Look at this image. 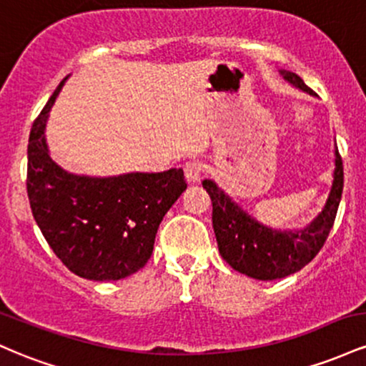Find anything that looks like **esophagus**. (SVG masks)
<instances>
[{"mask_svg":"<svg viewBox=\"0 0 366 366\" xmlns=\"http://www.w3.org/2000/svg\"><path fill=\"white\" fill-rule=\"evenodd\" d=\"M184 175H186V180L189 184L199 182L201 179V165L197 162H187L184 165Z\"/></svg>","mask_w":366,"mask_h":366,"instance_id":"esophagus-1","label":"esophagus"}]
</instances>
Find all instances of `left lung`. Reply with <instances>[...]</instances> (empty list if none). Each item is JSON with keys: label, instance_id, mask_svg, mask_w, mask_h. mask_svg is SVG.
I'll return each mask as SVG.
<instances>
[{"label": "left lung", "instance_id": "1", "mask_svg": "<svg viewBox=\"0 0 366 366\" xmlns=\"http://www.w3.org/2000/svg\"><path fill=\"white\" fill-rule=\"evenodd\" d=\"M280 75L294 87L315 96L300 75L287 70H280ZM334 154L335 169L329 197L313 222L297 230H277L259 224L213 180H203V187L212 197L218 251L234 270L256 280L284 279L300 272L318 254L329 237L342 196L344 170L337 146Z\"/></svg>", "mask_w": 366, "mask_h": 366}]
</instances>
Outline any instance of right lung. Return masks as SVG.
Instances as JSON below:
<instances>
[{
    "instance_id": "right-lung-1",
    "label": "right lung",
    "mask_w": 366,
    "mask_h": 366,
    "mask_svg": "<svg viewBox=\"0 0 366 366\" xmlns=\"http://www.w3.org/2000/svg\"><path fill=\"white\" fill-rule=\"evenodd\" d=\"M63 79L32 124L27 194L36 224L54 254L87 280H120L151 258L158 227L186 191L182 169L89 177L63 170L49 157L46 122Z\"/></svg>"
}]
</instances>
